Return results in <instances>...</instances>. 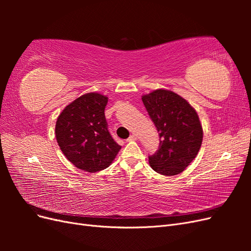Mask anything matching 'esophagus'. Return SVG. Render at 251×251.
Segmentation results:
<instances>
[{"label": "esophagus", "instance_id": "1", "mask_svg": "<svg viewBox=\"0 0 251 251\" xmlns=\"http://www.w3.org/2000/svg\"><path fill=\"white\" fill-rule=\"evenodd\" d=\"M135 140H137V137H136V135H131L130 137L126 139V141H128V142H130V141H135Z\"/></svg>", "mask_w": 251, "mask_h": 251}]
</instances>
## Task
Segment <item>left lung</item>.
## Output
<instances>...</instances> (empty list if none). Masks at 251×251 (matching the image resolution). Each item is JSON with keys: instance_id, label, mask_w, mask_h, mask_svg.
I'll return each mask as SVG.
<instances>
[{"instance_id": "left-lung-1", "label": "left lung", "mask_w": 251, "mask_h": 251, "mask_svg": "<svg viewBox=\"0 0 251 251\" xmlns=\"http://www.w3.org/2000/svg\"><path fill=\"white\" fill-rule=\"evenodd\" d=\"M150 118L159 133V147L149 156L155 172L174 176L183 172L200 150L203 138L198 114L185 100L168 90L142 96Z\"/></svg>"}]
</instances>
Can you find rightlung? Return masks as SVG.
<instances>
[{"label": "right lung", "instance_id": "obj_1", "mask_svg": "<svg viewBox=\"0 0 251 251\" xmlns=\"http://www.w3.org/2000/svg\"><path fill=\"white\" fill-rule=\"evenodd\" d=\"M107 103L108 97L88 93L67 105L56 120L58 146L77 169L89 173L107 169L121 149L109 132Z\"/></svg>", "mask_w": 251, "mask_h": 251}]
</instances>
